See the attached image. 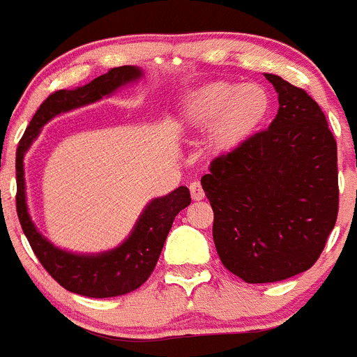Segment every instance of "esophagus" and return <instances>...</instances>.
Returning <instances> with one entry per match:
<instances>
[{
    "label": "esophagus",
    "instance_id": "obj_1",
    "mask_svg": "<svg viewBox=\"0 0 357 357\" xmlns=\"http://www.w3.org/2000/svg\"><path fill=\"white\" fill-rule=\"evenodd\" d=\"M190 194H192V199H194V201H202V199H204V190H202L201 183H190Z\"/></svg>",
    "mask_w": 357,
    "mask_h": 357
}]
</instances>
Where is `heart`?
<instances>
[{"label":"heart","mask_w":357,"mask_h":357,"mask_svg":"<svg viewBox=\"0 0 357 357\" xmlns=\"http://www.w3.org/2000/svg\"><path fill=\"white\" fill-rule=\"evenodd\" d=\"M269 112V95L259 84L208 82L179 102L178 121L192 132L208 130V148L216 155L241 148Z\"/></svg>","instance_id":"b5f03b06"}]
</instances>
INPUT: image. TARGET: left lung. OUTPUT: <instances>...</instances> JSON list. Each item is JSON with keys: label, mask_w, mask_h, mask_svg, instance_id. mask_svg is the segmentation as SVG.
Listing matches in <instances>:
<instances>
[{"label": "left lung", "mask_w": 357, "mask_h": 357, "mask_svg": "<svg viewBox=\"0 0 357 357\" xmlns=\"http://www.w3.org/2000/svg\"><path fill=\"white\" fill-rule=\"evenodd\" d=\"M278 114L268 130L211 162L201 185L211 202L222 264L246 284H269L315 264L338 215L336 141L324 112L275 73Z\"/></svg>", "instance_id": "left-lung-1"}]
</instances>
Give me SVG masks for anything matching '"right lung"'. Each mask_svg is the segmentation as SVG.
I'll return each instance as SVG.
<instances>
[{
	"mask_svg": "<svg viewBox=\"0 0 357 357\" xmlns=\"http://www.w3.org/2000/svg\"><path fill=\"white\" fill-rule=\"evenodd\" d=\"M142 77L144 72L139 66H118L93 79L88 84L52 93L35 112L17 148L15 201L22 231L49 275L66 291L88 298H114L135 291L144 284L158 262L176 215L192 202L188 188L178 186L171 194L149 201L139 215L128 238L116 248L98 254H77L56 246L33 224L26 201L24 156L42 132V126L47 125L52 118L107 98L118 89L139 82Z\"/></svg>",
	"mask_w": 357,
	"mask_h": 357,
	"instance_id": "1",
	"label": "right lung"
}]
</instances>
